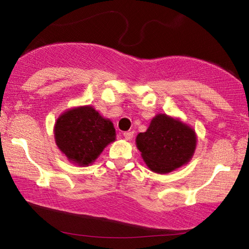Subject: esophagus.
I'll return each mask as SVG.
<instances>
[{"mask_svg":"<svg viewBox=\"0 0 249 249\" xmlns=\"http://www.w3.org/2000/svg\"><path fill=\"white\" fill-rule=\"evenodd\" d=\"M123 135H124L125 140L129 141V140H132V138H133V136H134V132H133V130H130V132H124V133H123Z\"/></svg>","mask_w":249,"mask_h":249,"instance_id":"34e87169","label":"esophagus"}]
</instances>
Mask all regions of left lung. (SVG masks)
I'll use <instances>...</instances> for the list:
<instances>
[{"instance_id":"1","label":"left lung","mask_w":249,"mask_h":249,"mask_svg":"<svg viewBox=\"0 0 249 249\" xmlns=\"http://www.w3.org/2000/svg\"><path fill=\"white\" fill-rule=\"evenodd\" d=\"M136 144L151 170L167 174L191 159L196 137L193 129L180 121L159 114L145 133L137 135Z\"/></svg>"}]
</instances>
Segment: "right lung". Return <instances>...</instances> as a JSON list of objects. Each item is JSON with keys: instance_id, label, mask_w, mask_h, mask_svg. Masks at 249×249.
I'll return each instance as SVG.
<instances>
[{"instance_id": "add662e5", "label": "right lung", "mask_w": 249, "mask_h": 249, "mask_svg": "<svg viewBox=\"0 0 249 249\" xmlns=\"http://www.w3.org/2000/svg\"><path fill=\"white\" fill-rule=\"evenodd\" d=\"M115 136L112 122L103 119L92 107L69 109L54 126L58 148L79 166L93 162Z\"/></svg>"}]
</instances>
